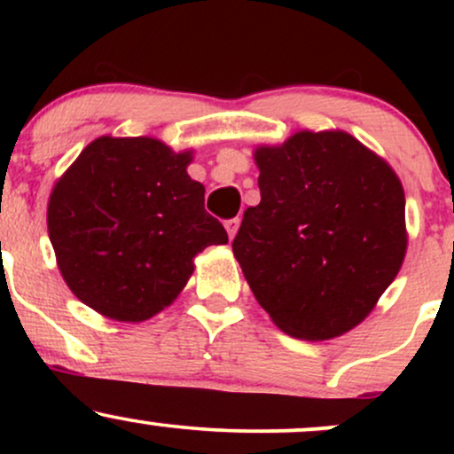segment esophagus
<instances>
[{"instance_id":"34e87169","label":"esophagus","mask_w":454,"mask_h":454,"mask_svg":"<svg viewBox=\"0 0 454 454\" xmlns=\"http://www.w3.org/2000/svg\"><path fill=\"white\" fill-rule=\"evenodd\" d=\"M239 226H241V220H239V217H234V220H228V222H226V231H228V237L234 239V234H237Z\"/></svg>"}]
</instances>
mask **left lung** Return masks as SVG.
<instances>
[{
  "instance_id": "1",
  "label": "left lung",
  "mask_w": 454,
  "mask_h": 454,
  "mask_svg": "<svg viewBox=\"0 0 454 454\" xmlns=\"http://www.w3.org/2000/svg\"><path fill=\"white\" fill-rule=\"evenodd\" d=\"M260 205L232 241L281 331L325 341L372 314L408 249L405 194L388 161L341 129H301L254 151Z\"/></svg>"
}]
</instances>
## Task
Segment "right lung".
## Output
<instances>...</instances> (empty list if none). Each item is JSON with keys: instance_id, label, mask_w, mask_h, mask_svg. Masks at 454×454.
Wrapping results in <instances>:
<instances>
[{"instance_id": "1", "label": "right lung", "mask_w": 454, "mask_h": 454, "mask_svg": "<svg viewBox=\"0 0 454 454\" xmlns=\"http://www.w3.org/2000/svg\"><path fill=\"white\" fill-rule=\"evenodd\" d=\"M192 158L151 137H100L57 179L46 223L78 301L111 320H149L185 288L202 249L228 243L187 175Z\"/></svg>"}]
</instances>
